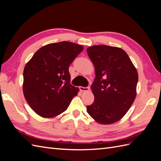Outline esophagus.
Instances as JSON below:
<instances>
[{"label":"esophagus","instance_id":"1","mask_svg":"<svg viewBox=\"0 0 161 161\" xmlns=\"http://www.w3.org/2000/svg\"><path fill=\"white\" fill-rule=\"evenodd\" d=\"M80 90L82 92H86V91H89V87H83V86H80L79 87Z\"/></svg>","mask_w":161,"mask_h":161}]
</instances>
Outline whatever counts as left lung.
<instances>
[{"label":"left lung","instance_id":"obj_1","mask_svg":"<svg viewBox=\"0 0 161 161\" xmlns=\"http://www.w3.org/2000/svg\"><path fill=\"white\" fill-rule=\"evenodd\" d=\"M86 52L96 76L91 86L95 100L86 106V111L99 124L115 123L123 118L135 100L137 70L120 47L93 46Z\"/></svg>","mask_w":161,"mask_h":161}]
</instances>
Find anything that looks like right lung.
Masks as SVG:
<instances>
[{"mask_svg":"<svg viewBox=\"0 0 161 161\" xmlns=\"http://www.w3.org/2000/svg\"><path fill=\"white\" fill-rule=\"evenodd\" d=\"M83 46L69 42L46 45L39 49L25 66L24 97L37 114L52 118L65 111L78 87L70 85L69 69Z\"/></svg>","mask_w":161,"mask_h":161,"instance_id":"1","label":"right lung"}]
</instances>
